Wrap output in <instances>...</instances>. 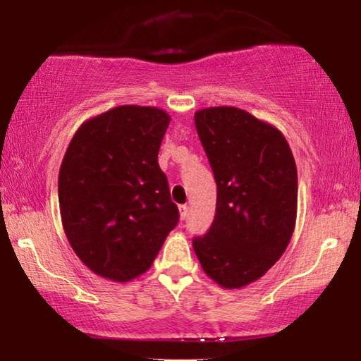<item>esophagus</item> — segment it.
Wrapping results in <instances>:
<instances>
[{
  "instance_id": "1",
  "label": "esophagus",
  "mask_w": 361,
  "mask_h": 361,
  "mask_svg": "<svg viewBox=\"0 0 361 361\" xmlns=\"http://www.w3.org/2000/svg\"><path fill=\"white\" fill-rule=\"evenodd\" d=\"M179 214H180V219L185 220V216H187V205H180L179 207Z\"/></svg>"
}]
</instances>
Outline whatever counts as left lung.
<instances>
[{"label": "left lung", "instance_id": "obj_1", "mask_svg": "<svg viewBox=\"0 0 361 361\" xmlns=\"http://www.w3.org/2000/svg\"><path fill=\"white\" fill-rule=\"evenodd\" d=\"M195 128L216 182L212 226L192 246L226 289L259 279L288 248L298 215V169L278 128L235 106L199 110Z\"/></svg>", "mask_w": 361, "mask_h": 361}]
</instances>
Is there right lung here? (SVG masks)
<instances>
[{
  "label": "right lung",
  "mask_w": 361,
  "mask_h": 361,
  "mask_svg": "<svg viewBox=\"0 0 361 361\" xmlns=\"http://www.w3.org/2000/svg\"><path fill=\"white\" fill-rule=\"evenodd\" d=\"M171 116L125 105L78 128L59 171L67 240L93 273L126 283L146 273L179 221L157 154Z\"/></svg>",
  "instance_id": "add662e5"
}]
</instances>
